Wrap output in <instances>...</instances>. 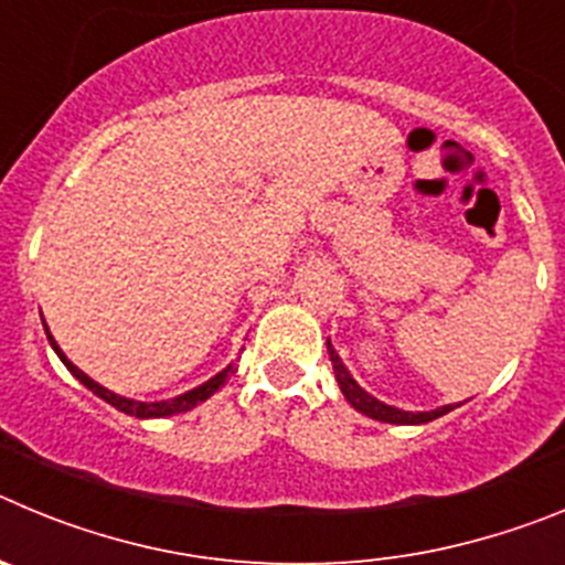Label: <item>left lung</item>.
Wrapping results in <instances>:
<instances>
[{"mask_svg": "<svg viewBox=\"0 0 565 565\" xmlns=\"http://www.w3.org/2000/svg\"><path fill=\"white\" fill-rule=\"evenodd\" d=\"M328 353H331L333 371H337V382L339 387H342L344 398H348V402H351L353 407H356L359 413H364L367 418H376V422H387V424H427L433 422V418L452 411V404H447V407H438V411H430V413H407V411H398V407H391V404L379 402V398H373L371 393H364L362 387L353 382L351 373L344 371L342 359H339V353L333 351L331 342H328Z\"/></svg>", "mask_w": 565, "mask_h": 565, "instance_id": "1", "label": "left lung"}]
</instances>
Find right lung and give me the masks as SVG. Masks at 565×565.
I'll return each mask as SVG.
<instances>
[{"label": "right lung", "mask_w": 565, "mask_h": 565, "mask_svg": "<svg viewBox=\"0 0 565 565\" xmlns=\"http://www.w3.org/2000/svg\"><path fill=\"white\" fill-rule=\"evenodd\" d=\"M44 331H47V326H44ZM47 339H50V344H53V351L58 353V359H62V362L67 364V371L73 373V376H76L78 382L84 384V387H89V391L96 393V396H102L104 402H109V404H113V407H118V411L127 413V416H135V418H163V416H174V413L192 411L194 404L206 402V398L212 396V393L221 391L223 384H226L228 373H232V364H228L226 371L217 373V376H214V379H209L206 384H201V387H194V391L183 393V396H178V398H169V402H149V404L147 402H132V398L115 396V393H109L107 387H102V384H98V382H93V379H89L87 373L78 371L76 364L70 362L67 356H64L62 348H58V344H56V339L50 337V331H47Z\"/></svg>", "instance_id": "add662e5"}]
</instances>
